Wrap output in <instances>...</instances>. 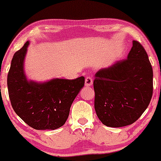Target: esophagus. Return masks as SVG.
I'll return each mask as SVG.
<instances>
[{
  "label": "esophagus",
  "instance_id": "obj_1",
  "mask_svg": "<svg viewBox=\"0 0 161 161\" xmlns=\"http://www.w3.org/2000/svg\"><path fill=\"white\" fill-rule=\"evenodd\" d=\"M85 86L86 87H89L91 85H93V78L91 77V76H88L87 77L85 78Z\"/></svg>",
  "mask_w": 161,
  "mask_h": 161
}]
</instances>
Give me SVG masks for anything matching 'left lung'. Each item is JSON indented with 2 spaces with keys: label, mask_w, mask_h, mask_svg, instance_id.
Here are the masks:
<instances>
[{
  "label": "left lung",
  "mask_w": 161,
  "mask_h": 161,
  "mask_svg": "<svg viewBox=\"0 0 161 161\" xmlns=\"http://www.w3.org/2000/svg\"><path fill=\"white\" fill-rule=\"evenodd\" d=\"M94 108L107 126L121 127L136 122L153 97V71L147 54L137 41L127 59L95 73Z\"/></svg>",
  "instance_id": "left-lung-1"
}]
</instances>
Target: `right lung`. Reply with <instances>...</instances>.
Here are the masks:
<instances>
[{"instance_id": "1", "label": "right lung", "mask_w": 161, "mask_h": 161, "mask_svg": "<svg viewBox=\"0 0 161 161\" xmlns=\"http://www.w3.org/2000/svg\"><path fill=\"white\" fill-rule=\"evenodd\" d=\"M30 42L15 52L7 78L8 96L15 113L35 130H55L63 126L85 77L55 78L46 82L29 80L24 61Z\"/></svg>"}]
</instances>
